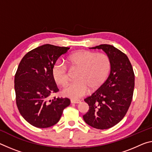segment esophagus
<instances>
[{
    "label": "esophagus",
    "mask_w": 152,
    "mask_h": 152,
    "mask_svg": "<svg viewBox=\"0 0 152 152\" xmlns=\"http://www.w3.org/2000/svg\"><path fill=\"white\" fill-rule=\"evenodd\" d=\"M80 101L78 99H71V103H80Z\"/></svg>",
    "instance_id": "esophagus-1"
}]
</instances>
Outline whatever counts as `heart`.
Wrapping results in <instances>:
<instances>
[{
  "label": "heart",
  "mask_w": 152,
  "mask_h": 152,
  "mask_svg": "<svg viewBox=\"0 0 152 152\" xmlns=\"http://www.w3.org/2000/svg\"><path fill=\"white\" fill-rule=\"evenodd\" d=\"M67 61L72 67L78 69L76 80L67 85L63 91L65 96L73 99L83 97L89 88L95 91L99 88L107 79L111 69V60L107 54L91 50L74 53L67 57ZM52 75L60 86H64L68 83V69L61 62L57 61L53 65Z\"/></svg>",
  "instance_id": "b5f03b06"
}]
</instances>
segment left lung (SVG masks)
Segmentation results:
<instances>
[{"label":"left lung","instance_id":"8db88e82","mask_svg":"<svg viewBox=\"0 0 152 152\" xmlns=\"http://www.w3.org/2000/svg\"><path fill=\"white\" fill-rule=\"evenodd\" d=\"M91 49L106 53L111 60V72L105 83L85 99L89 109L83 119L93 128L107 129L121 121L131 105L134 74L126 55L114 46L101 45Z\"/></svg>","mask_w":152,"mask_h":152}]
</instances>
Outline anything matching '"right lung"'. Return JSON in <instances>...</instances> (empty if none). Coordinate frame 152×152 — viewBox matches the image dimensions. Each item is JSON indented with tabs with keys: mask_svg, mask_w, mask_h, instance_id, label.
I'll use <instances>...</instances> for the list:
<instances>
[{
	"mask_svg": "<svg viewBox=\"0 0 152 152\" xmlns=\"http://www.w3.org/2000/svg\"><path fill=\"white\" fill-rule=\"evenodd\" d=\"M69 47L44 45L27 53L21 60L15 75L16 104L23 118L37 128H48L57 124L68 98L54 97L59 91L52 75V67Z\"/></svg>",
	"mask_w": 152,
	"mask_h": 152,
	"instance_id": "obj_1",
	"label": "right lung"
}]
</instances>
